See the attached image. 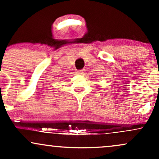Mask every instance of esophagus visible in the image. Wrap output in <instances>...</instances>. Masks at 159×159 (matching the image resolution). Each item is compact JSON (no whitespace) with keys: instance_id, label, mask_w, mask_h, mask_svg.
Segmentation results:
<instances>
[{"instance_id":"1","label":"esophagus","mask_w":159,"mask_h":159,"mask_svg":"<svg viewBox=\"0 0 159 159\" xmlns=\"http://www.w3.org/2000/svg\"><path fill=\"white\" fill-rule=\"evenodd\" d=\"M84 69H81V70H78L76 72V73H77V75H82L84 74Z\"/></svg>"}]
</instances>
